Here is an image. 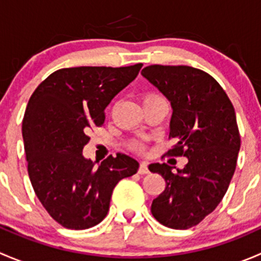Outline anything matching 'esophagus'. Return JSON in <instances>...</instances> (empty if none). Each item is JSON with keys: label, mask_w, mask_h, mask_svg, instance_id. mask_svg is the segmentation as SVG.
<instances>
[{"label": "esophagus", "mask_w": 261, "mask_h": 261, "mask_svg": "<svg viewBox=\"0 0 261 261\" xmlns=\"http://www.w3.org/2000/svg\"><path fill=\"white\" fill-rule=\"evenodd\" d=\"M139 174H147L149 173V168H147V163L143 162L140 163V167H139Z\"/></svg>", "instance_id": "34e87169"}]
</instances>
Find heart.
<instances>
[{"label":"heart","mask_w":261,"mask_h":261,"mask_svg":"<svg viewBox=\"0 0 261 261\" xmlns=\"http://www.w3.org/2000/svg\"><path fill=\"white\" fill-rule=\"evenodd\" d=\"M151 96H154V94H149V96H146V97H151ZM146 97H145V98H146ZM133 149L136 150V151H143V150H144V144L143 143H139V141H135V143L133 144Z\"/></svg>","instance_id":"obj_1"}]
</instances>
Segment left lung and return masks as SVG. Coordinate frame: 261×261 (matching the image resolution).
Listing matches in <instances>:
<instances>
[{"instance_id": "8db88e82", "label": "left lung", "mask_w": 261, "mask_h": 261, "mask_svg": "<svg viewBox=\"0 0 261 261\" xmlns=\"http://www.w3.org/2000/svg\"><path fill=\"white\" fill-rule=\"evenodd\" d=\"M141 74L172 105L169 139L177 144L167 155L188 159L175 174L165 163L149 165L167 184L151 213L167 227L187 230L218 206L230 186L241 144L235 110L218 82L201 69L154 64Z\"/></svg>"}]
</instances>
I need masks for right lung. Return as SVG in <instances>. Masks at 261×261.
<instances>
[{
  "mask_svg": "<svg viewBox=\"0 0 261 261\" xmlns=\"http://www.w3.org/2000/svg\"><path fill=\"white\" fill-rule=\"evenodd\" d=\"M130 67H75L51 73L31 94L22 120L28 172L36 197L63 227L84 230L106 217L112 191L139 169L128 155L97 167L82 154L105 109L140 72Z\"/></svg>",
  "mask_w": 261,
  "mask_h": 261,
  "instance_id": "1",
  "label": "right lung"
}]
</instances>
